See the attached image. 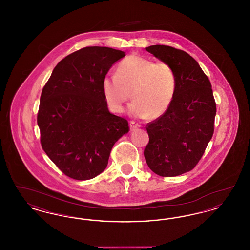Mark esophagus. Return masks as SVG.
Wrapping results in <instances>:
<instances>
[{
  "instance_id": "1",
  "label": "esophagus",
  "mask_w": 250,
  "mask_h": 250,
  "mask_svg": "<svg viewBox=\"0 0 250 250\" xmlns=\"http://www.w3.org/2000/svg\"><path fill=\"white\" fill-rule=\"evenodd\" d=\"M129 126H130V130H136V129H138L141 125H140L139 124H136L135 122L131 121L130 123H129Z\"/></svg>"
}]
</instances>
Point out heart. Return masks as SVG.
I'll return each mask as SVG.
<instances>
[{
	"label": "heart",
	"mask_w": 250,
	"mask_h": 250,
	"mask_svg": "<svg viewBox=\"0 0 250 250\" xmlns=\"http://www.w3.org/2000/svg\"><path fill=\"white\" fill-rule=\"evenodd\" d=\"M176 74L166 62H154L139 55H130L120 62L116 74L102 81V91L107 106L121 112L132 97V115L139 118L161 116L169 107L176 91Z\"/></svg>",
	"instance_id": "1"
}]
</instances>
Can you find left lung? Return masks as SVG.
I'll use <instances>...</instances> for the list:
<instances>
[{"mask_svg":"<svg viewBox=\"0 0 250 250\" xmlns=\"http://www.w3.org/2000/svg\"><path fill=\"white\" fill-rule=\"evenodd\" d=\"M146 50L173 67L177 83L166 112L147 125L149 143L144 157L157 175L178 176L198 164L213 137L216 106L212 85L186 51L164 45Z\"/></svg>","mask_w":250,"mask_h":250,"instance_id":"1","label":"left lung"}]
</instances>
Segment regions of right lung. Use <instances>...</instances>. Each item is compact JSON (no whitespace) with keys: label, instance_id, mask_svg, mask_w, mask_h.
<instances>
[{"label":"right lung","instance_id":"add662e5","mask_svg":"<svg viewBox=\"0 0 250 250\" xmlns=\"http://www.w3.org/2000/svg\"><path fill=\"white\" fill-rule=\"evenodd\" d=\"M125 52L86 47L60 61L43 88L37 114L41 145L68 177L95 178L110 151L129 131L128 122L109 112L102 81Z\"/></svg>","mask_w":250,"mask_h":250}]
</instances>
